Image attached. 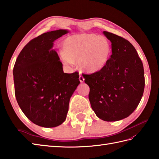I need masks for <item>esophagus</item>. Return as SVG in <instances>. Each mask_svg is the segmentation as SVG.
Wrapping results in <instances>:
<instances>
[{"mask_svg":"<svg viewBox=\"0 0 159 159\" xmlns=\"http://www.w3.org/2000/svg\"><path fill=\"white\" fill-rule=\"evenodd\" d=\"M79 80H80V82H84V77H83V75H80V76H79Z\"/></svg>","mask_w":159,"mask_h":159,"instance_id":"1","label":"esophagus"}]
</instances>
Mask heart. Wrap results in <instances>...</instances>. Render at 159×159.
Instances as JSON below:
<instances>
[{"mask_svg":"<svg viewBox=\"0 0 159 159\" xmlns=\"http://www.w3.org/2000/svg\"><path fill=\"white\" fill-rule=\"evenodd\" d=\"M60 58L63 64L70 66L78 61L80 67L96 72L107 65L111 48L107 38L94 34L84 33L70 36L63 41Z\"/></svg>","mask_w":159,"mask_h":159,"instance_id":"1","label":"heart"}]
</instances>
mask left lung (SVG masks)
Returning a JSON list of instances; mask_svg holds the SVG:
<instances>
[{
	"instance_id": "1",
	"label": "left lung",
	"mask_w": 159,
	"mask_h": 159,
	"mask_svg": "<svg viewBox=\"0 0 159 159\" xmlns=\"http://www.w3.org/2000/svg\"><path fill=\"white\" fill-rule=\"evenodd\" d=\"M103 34L111 43L107 65L97 72L82 75L90 87L89 98L95 114L104 121H118L131 114L142 99L143 66L129 41L107 31Z\"/></svg>"
}]
</instances>
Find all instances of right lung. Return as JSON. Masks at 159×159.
Listing matches in <instances>:
<instances>
[{
  "mask_svg": "<svg viewBox=\"0 0 159 159\" xmlns=\"http://www.w3.org/2000/svg\"><path fill=\"white\" fill-rule=\"evenodd\" d=\"M69 30L47 32L25 45L13 67L16 100L31 122L45 128L65 121L70 98L80 82L78 73L63 71L54 42Z\"/></svg>",
  "mask_w": 159,
  "mask_h": 159,
  "instance_id": "add662e5",
  "label": "right lung"
}]
</instances>
